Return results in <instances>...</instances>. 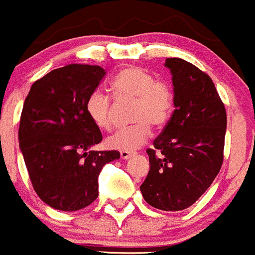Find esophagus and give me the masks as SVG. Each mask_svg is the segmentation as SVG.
<instances>
[{
    "label": "esophagus",
    "mask_w": 255,
    "mask_h": 255,
    "mask_svg": "<svg viewBox=\"0 0 255 255\" xmlns=\"http://www.w3.org/2000/svg\"><path fill=\"white\" fill-rule=\"evenodd\" d=\"M134 154L135 152H132V151H121L120 156H121V159H129V157Z\"/></svg>",
    "instance_id": "34e87169"
}]
</instances>
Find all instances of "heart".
Segmentation results:
<instances>
[{
  "mask_svg": "<svg viewBox=\"0 0 255 255\" xmlns=\"http://www.w3.org/2000/svg\"><path fill=\"white\" fill-rule=\"evenodd\" d=\"M110 91L118 101L134 100L130 118L135 123L116 130L106 139L109 147L132 151L146 141L150 124L162 126L170 118L174 108V94L166 82L137 66L121 70L110 84ZM86 114L99 129L109 130L113 124V103L110 96L95 90L86 100Z\"/></svg>",
  "mask_w": 255,
  "mask_h": 255,
  "instance_id": "obj_1",
  "label": "heart"
}]
</instances>
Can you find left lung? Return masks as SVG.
<instances>
[{"label": "left lung", "instance_id": "8db88e82", "mask_svg": "<svg viewBox=\"0 0 255 255\" xmlns=\"http://www.w3.org/2000/svg\"><path fill=\"white\" fill-rule=\"evenodd\" d=\"M174 110L147 149L150 170L140 186L145 202L165 212L193 205L222 168L227 113L209 75L181 59H166Z\"/></svg>", "mask_w": 255, "mask_h": 255}]
</instances>
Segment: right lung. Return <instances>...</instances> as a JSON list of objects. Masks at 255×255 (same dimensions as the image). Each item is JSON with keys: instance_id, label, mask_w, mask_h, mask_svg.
I'll use <instances>...</instances> for the list:
<instances>
[{"instance_id": "right-lung-1", "label": "right lung", "mask_w": 255, "mask_h": 255, "mask_svg": "<svg viewBox=\"0 0 255 255\" xmlns=\"http://www.w3.org/2000/svg\"><path fill=\"white\" fill-rule=\"evenodd\" d=\"M105 74L96 65L55 69L33 82L23 104L20 149L33 189L53 209L75 212L91 204L104 165L120 157L118 150H91L103 135L85 105Z\"/></svg>"}]
</instances>
